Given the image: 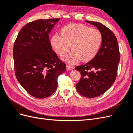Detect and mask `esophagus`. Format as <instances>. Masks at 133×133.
Segmentation results:
<instances>
[{"label": "esophagus", "mask_w": 133, "mask_h": 133, "mask_svg": "<svg viewBox=\"0 0 133 133\" xmlns=\"http://www.w3.org/2000/svg\"><path fill=\"white\" fill-rule=\"evenodd\" d=\"M66 69L68 70H73L74 69V67L73 66H71V65H66Z\"/></svg>", "instance_id": "esophagus-1"}]
</instances>
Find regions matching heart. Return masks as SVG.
Instances as JSON below:
<instances>
[{
  "mask_svg": "<svg viewBox=\"0 0 133 133\" xmlns=\"http://www.w3.org/2000/svg\"><path fill=\"white\" fill-rule=\"evenodd\" d=\"M103 42L102 32L82 24H71L64 26L61 35L55 34L51 38V45L60 57L63 58L71 49L73 50L64 58L73 64L82 60L88 62L97 55Z\"/></svg>",
  "mask_w": 133,
  "mask_h": 133,
  "instance_id": "b5f03b06",
  "label": "heart"
}]
</instances>
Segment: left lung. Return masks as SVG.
Returning a JSON list of instances; mask_svg holds the SVG:
<instances>
[{"label": "left lung", "mask_w": 133, "mask_h": 133, "mask_svg": "<svg viewBox=\"0 0 133 133\" xmlns=\"http://www.w3.org/2000/svg\"><path fill=\"white\" fill-rule=\"evenodd\" d=\"M102 32L103 42L95 57L84 65L75 69L81 74L76 89L85 97H97L107 91L114 83L117 75L120 53L115 34L99 22L87 21Z\"/></svg>", "instance_id": "8db88e82"}]
</instances>
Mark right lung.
I'll return each mask as SVG.
<instances>
[{
    "label": "right lung",
    "instance_id": "obj_1",
    "mask_svg": "<svg viewBox=\"0 0 133 133\" xmlns=\"http://www.w3.org/2000/svg\"><path fill=\"white\" fill-rule=\"evenodd\" d=\"M60 18L38 19L28 23L16 39L13 59L16 78L28 93L43 99L57 89L58 76L66 65L52 50L49 34Z\"/></svg>",
    "mask_w": 133,
    "mask_h": 133
}]
</instances>
